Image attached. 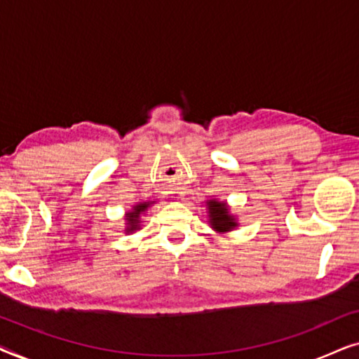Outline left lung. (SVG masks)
Masks as SVG:
<instances>
[{
  "instance_id": "8db88e82",
  "label": "left lung",
  "mask_w": 359,
  "mask_h": 359,
  "mask_svg": "<svg viewBox=\"0 0 359 359\" xmlns=\"http://www.w3.org/2000/svg\"><path fill=\"white\" fill-rule=\"evenodd\" d=\"M209 215L210 224L219 232H227V230L233 229L237 222H235L232 215H229V210L225 208L224 203H217V201H209Z\"/></svg>"
}]
</instances>
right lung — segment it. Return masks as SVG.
<instances>
[{"label": "right lung", "mask_w": 359, "mask_h": 359, "mask_svg": "<svg viewBox=\"0 0 359 359\" xmlns=\"http://www.w3.org/2000/svg\"><path fill=\"white\" fill-rule=\"evenodd\" d=\"M147 208H149V204H140V205H135L134 208V212L132 214H129V222H130V230H134V229H137V222H139V214L142 212V210H145Z\"/></svg>", "instance_id": "right-lung-1"}]
</instances>
